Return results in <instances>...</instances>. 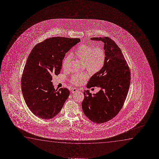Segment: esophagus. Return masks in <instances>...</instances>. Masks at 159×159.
Listing matches in <instances>:
<instances>
[{
  "label": "esophagus",
  "instance_id": "34e87169",
  "mask_svg": "<svg viewBox=\"0 0 159 159\" xmlns=\"http://www.w3.org/2000/svg\"><path fill=\"white\" fill-rule=\"evenodd\" d=\"M77 91H78V89H77L76 88H73L72 90H71V92H72V93H74Z\"/></svg>",
  "mask_w": 159,
  "mask_h": 159
}]
</instances>
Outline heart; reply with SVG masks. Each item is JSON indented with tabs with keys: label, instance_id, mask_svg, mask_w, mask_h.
Returning a JSON list of instances; mask_svg holds the SVG:
<instances>
[{
	"label": "heart",
	"instance_id": "obj_1",
	"mask_svg": "<svg viewBox=\"0 0 159 159\" xmlns=\"http://www.w3.org/2000/svg\"><path fill=\"white\" fill-rule=\"evenodd\" d=\"M74 54L75 57L84 61L86 68L90 73H96L100 71L104 67L106 60V53L104 49L100 47H93L81 44L76 48ZM71 55H67L63 58L61 66L63 70L70 68ZM89 75L83 72L74 74L70 80V82L75 85H81L89 78Z\"/></svg>",
	"mask_w": 159,
	"mask_h": 159
}]
</instances>
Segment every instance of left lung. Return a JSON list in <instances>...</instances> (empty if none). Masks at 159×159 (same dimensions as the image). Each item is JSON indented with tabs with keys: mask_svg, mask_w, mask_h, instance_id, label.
I'll return each mask as SVG.
<instances>
[{
	"mask_svg": "<svg viewBox=\"0 0 159 159\" xmlns=\"http://www.w3.org/2000/svg\"><path fill=\"white\" fill-rule=\"evenodd\" d=\"M91 39L104 43L106 60L102 69L91 76L86 86L100 90L92 95L85 90L82 109L90 120L101 124L112 120L122 109L130 85V70L120 49L111 38Z\"/></svg>",
	"mask_w": 159,
	"mask_h": 159,
	"instance_id": "8db88e82",
	"label": "left lung"
}]
</instances>
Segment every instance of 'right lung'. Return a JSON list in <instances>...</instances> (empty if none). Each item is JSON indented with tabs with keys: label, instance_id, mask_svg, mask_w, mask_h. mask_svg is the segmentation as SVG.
<instances>
[{
	"label": "right lung",
	"instance_id": "obj_1",
	"mask_svg": "<svg viewBox=\"0 0 159 159\" xmlns=\"http://www.w3.org/2000/svg\"><path fill=\"white\" fill-rule=\"evenodd\" d=\"M80 39L50 37L37 44L29 55L21 78L25 102L38 117L52 119L61 111L70 96L66 88L55 89L52 75L60 73L65 54Z\"/></svg>",
	"mask_w": 159,
	"mask_h": 159
}]
</instances>
